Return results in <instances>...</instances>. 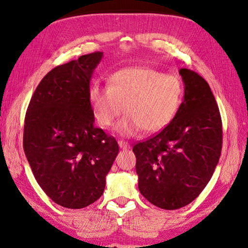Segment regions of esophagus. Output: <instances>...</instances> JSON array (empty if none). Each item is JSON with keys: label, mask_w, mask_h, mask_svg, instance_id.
I'll use <instances>...</instances> for the list:
<instances>
[{"label": "esophagus", "mask_w": 248, "mask_h": 248, "mask_svg": "<svg viewBox=\"0 0 248 248\" xmlns=\"http://www.w3.org/2000/svg\"><path fill=\"white\" fill-rule=\"evenodd\" d=\"M118 144H119V146H120V149H123V150H127V149L130 148V145H129L128 142L123 141V140H119V141H118Z\"/></svg>", "instance_id": "obj_1"}]
</instances>
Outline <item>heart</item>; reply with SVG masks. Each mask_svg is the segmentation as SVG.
Masks as SVG:
<instances>
[{
    "mask_svg": "<svg viewBox=\"0 0 248 248\" xmlns=\"http://www.w3.org/2000/svg\"><path fill=\"white\" fill-rule=\"evenodd\" d=\"M183 98L178 78L150 66H132L116 71L109 77V86L95 83L89 100L95 119L105 128L127 112L116 130L132 137L142 130L162 131L177 114Z\"/></svg>",
    "mask_w": 248,
    "mask_h": 248,
    "instance_id": "heart-1",
    "label": "heart"
}]
</instances>
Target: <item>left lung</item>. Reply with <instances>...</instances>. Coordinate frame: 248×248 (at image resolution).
Instances as JSON below:
<instances>
[{
  "instance_id": "obj_1",
  "label": "left lung",
  "mask_w": 248,
  "mask_h": 248,
  "mask_svg": "<svg viewBox=\"0 0 248 248\" xmlns=\"http://www.w3.org/2000/svg\"><path fill=\"white\" fill-rule=\"evenodd\" d=\"M184 100L166 128L133 146L139 190L156 207L189 204L211 179L222 150V120L209 84L180 69Z\"/></svg>"
}]
</instances>
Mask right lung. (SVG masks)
<instances>
[{"instance_id": "obj_1", "label": "right lung", "mask_w": 248, "mask_h": 248, "mask_svg": "<svg viewBox=\"0 0 248 248\" xmlns=\"http://www.w3.org/2000/svg\"><path fill=\"white\" fill-rule=\"evenodd\" d=\"M103 52L58 65L41 79L28 105L23 146L46 195L69 209L85 208L103 195L119 146L94 125L89 100L93 71Z\"/></svg>"}]
</instances>
